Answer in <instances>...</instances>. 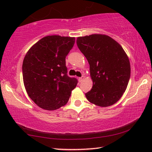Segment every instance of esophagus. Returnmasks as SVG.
Instances as JSON below:
<instances>
[{"label": "esophagus", "mask_w": 152, "mask_h": 152, "mask_svg": "<svg viewBox=\"0 0 152 152\" xmlns=\"http://www.w3.org/2000/svg\"><path fill=\"white\" fill-rule=\"evenodd\" d=\"M84 80V76H82L81 77L79 78V81H80V82H82Z\"/></svg>", "instance_id": "1"}]
</instances>
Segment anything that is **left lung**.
Wrapping results in <instances>:
<instances>
[{
    "label": "left lung",
    "instance_id": "obj_1",
    "mask_svg": "<svg viewBox=\"0 0 152 152\" xmlns=\"http://www.w3.org/2000/svg\"><path fill=\"white\" fill-rule=\"evenodd\" d=\"M77 45L90 65L93 87L85 95L99 107L113 105L121 98L130 78V62L122 47L104 34L77 39Z\"/></svg>",
    "mask_w": 152,
    "mask_h": 152
}]
</instances>
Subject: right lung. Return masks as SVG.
Wrapping results in <instances>:
<instances>
[{"instance_id":"add662e5","label":"right lung","mask_w":152,"mask_h":152,"mask_svg":"<svg viewBox=\"0 0 152 152\" xmlns=\"http://www.w3.org/2000/svg\"><path fill=\"white\" fill-rule=\"evenodd\" d=\"M75 37L47 36L30 48L23 62V78L29 97L39 107L52 111L68 102L78 81L67 74L66 57Z\"/></svg>"}]
</instances>
